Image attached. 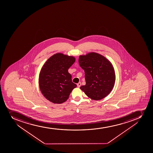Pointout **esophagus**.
I'll return each instance as SVG.
<instances>
[{
  "label": "esophagus",
  "mask_w": 153,
  "mask_h": 153,
  "mask_svg": "<svg viewBox=\"0 0 153 153\" xmlns=\"http://www.w3.org/2000/svg\"><path fill=\"white\" fill-rule=\"evenodd\" d=\"M81 83L80 82H79L77 84V87L78 88H79L81 86Z\"/></svg>",
  "instance_id": "obj_1"
}]
</instances>
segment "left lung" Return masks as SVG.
I'll return each mask as SVG.
<instances>
[{"instance_id":"1","label":"left lung","mask_w":153,"mask_h":153,"mask_svg":"<svg viewBox=\"0 0 153 153\" xmlns=\"http://www.w3.org/2000/svg\"><path fill=\"white\" fill-rule=\"evenodd\" d=\"M79 63L85 71L86 85L81 89L90 98L100 100L106 97L115 84V71L112 64L104 56L95 52L80 55Z\"/></svg>"}]
</instances>
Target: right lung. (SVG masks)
Listing matches in <instances>:
<instances>
[{
  "instance_id": "obj_1",
  "label": "right lung",
  "mask_w": 153,
  "mask_h": 153,
  "mask_svg": "<svg viewBox=\"0 0 153 153\" xmlns=\"http://www.w3.org/2000/svg\"><path fill=\"white\" fill-rule=\"evenodd\" d=\"M75 61L73 56L58 53L50 57L41 68L39 77L43 95L55 104L66 101L77 85L72 82L68 70Z\"/></svg>"
}]
</instances>
